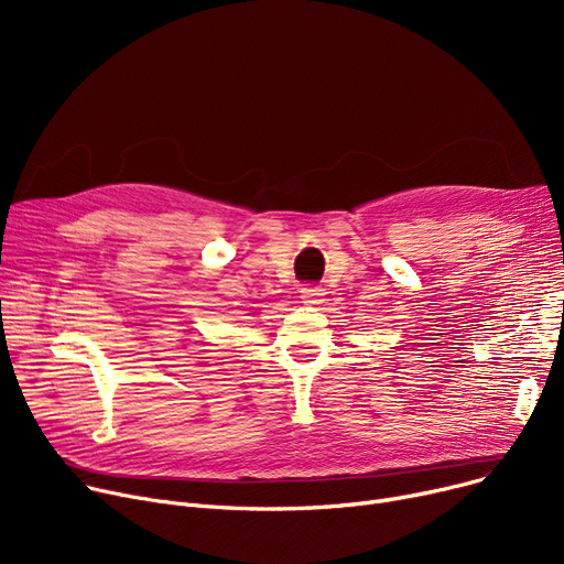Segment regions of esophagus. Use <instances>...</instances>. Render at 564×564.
Returning a JSON list of instances; mask_svg holds the SVG:
<instances>
[{"mask_svg": "<svg viewBox=\"0 0 564 564\" xmlns=\"http://www.w3.org/2000/svg\"><path fill=\"white\" fill-rule=\"evenodd\" d=\"M324 297H327V292H324L319 285L302 288V300L306 306H319V304H324Z\"/></svg>", "mask_w": 564, "mask_h": 564, "instance_id": "1", "label": "esophagus"}]
</instances>
